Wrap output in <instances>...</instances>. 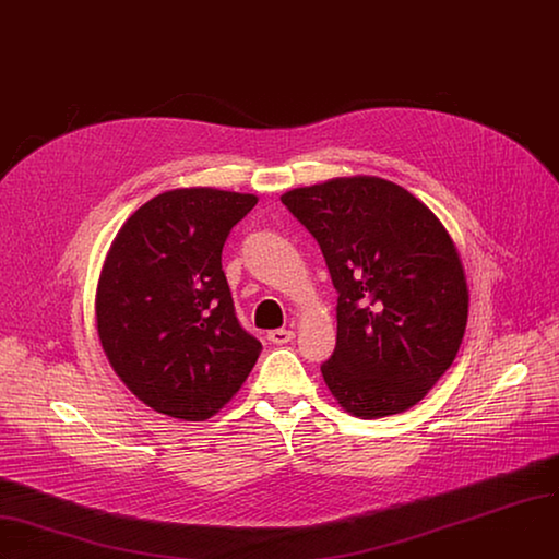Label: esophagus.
<instances>
[{
    "instance_id": "esophagus-1",
    "label": "esophagus",
    "mask_w": 559,
    "mask_h": 559,
    "mask_svg": "<svg viewBox=\"0 0 559 559\" xmlns=\"http://www.w3.org/2000/svg\"><path fill=\"white\" fill-rule=\"evenodd\" d=\"M267 338H270V343H274V345H285V343H289V341L294 338V332H292V330H272V332L267 334Z\"/></svg>"
}]
</instances>
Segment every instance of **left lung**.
I'll use <instances>...</instances> for the list:
<instances>
[{
  "label": "left lung",
  "instance_id": "left-lung-1",
  "mask_svg": "<svg viewBox=\"0 0 559 559\" xmlns=\"http://www.w3.org/2000/svg\"><path fill=\"white\" fill-rule=\"evenodd\" d=\"M321 245L336 298V347L321 366L341 408L405 413L452 366L468 323L466 272L443 223L377 176L281 195Z\"/></svg>",
  "mask_w": 559,
  "mask_h": 559
}]
</instances>
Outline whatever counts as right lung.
<instances>
[{"instance_id": "add662e5", "label": "right lung", "mask_w": 559, "mask_h": 559, "mask_svg": "<svg viewBox=\"0 0 559 559\" xmlns=\"http://www.w3.org/2000/svg\"><path fill=\"white\" fill-rule=\"evenodd\" d=\"M259 195L171 189L116 234L95 289V328L120 381L156 413L214 417L261 354L236 314L221 253Z\"/></svg>"}]
</instances>
